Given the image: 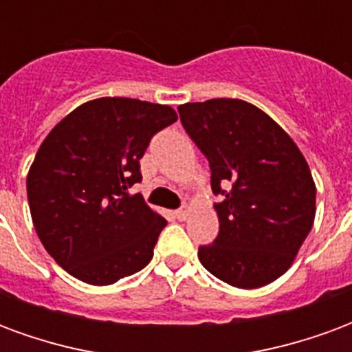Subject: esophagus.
<instances>
[{"mask_svg":"<svg viewBox=\"0 0 352 352\" xmlns=\"http://www.w3.org/2000/svg\"><path fill=\"white\" fill-rule=\"evenodd\" d=\"M188 214H189V210L186 208V206H184V208H178V210L174 212V216H176L178 220H186V218H188Z\"/></svg>","mask_w":352,"mask_h":352,"instance_id":"esophagus-1","label":"esophagus"}]
</instances>
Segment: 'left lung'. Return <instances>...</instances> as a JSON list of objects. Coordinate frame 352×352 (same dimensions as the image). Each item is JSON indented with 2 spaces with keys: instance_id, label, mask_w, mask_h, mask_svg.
Returning a JSON list of instances; mask_svg holds the SVG:
<instances>
[{
  "instance_id": "obj_1",
  "label": "left lung",
  "mask_w": 352,
  "mask_h": 352,
  "mask_svg": "<svg viewBox=\"0 0 352 352\" xmlns=\"http://www.w3.org/2000/svg\"><path fill=\"white\" fill-rule=\"evenodd\" d=\"M180 121L210 164L220 233L199 246L212 275L260 288L286 273L315 221L316 188L305 157L260 108L236 98L184 104Z\"/></svg>"
}]
</instances>
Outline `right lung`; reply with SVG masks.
<instances>
[{
	"label": "right lung",
	"instance_id": "right-lung-1",
	"mask_svg": "<svg viewBox=\"0 0 352 352\" xmlns=\"http://www.w3.org/2000/svg\"><path fill=\"white\" fill-rule=\"evenodd\" d=\"M176 119L170 106L96 98L39 146L26 178L30 212L45 250L69 275L106 286L151 261L166 220L129 189L142 182L151 138Z\"/></svg>",
	"mask_w": 352,
	"mask_h": 352
}]
</instances>
